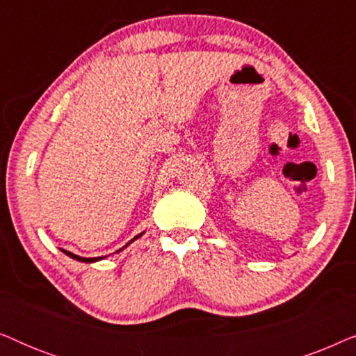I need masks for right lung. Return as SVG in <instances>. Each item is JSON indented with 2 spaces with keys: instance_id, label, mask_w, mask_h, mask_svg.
Instances as JSON below:
<instances>
[{
  "instance_id": "right-lung-1",
  "label": "right lung",
  "mask_w": 356,
  "mask_h": 356,
  "mask_svg": "<svg viewBox=\"0 0 356 356\" xmlns=\"http://www.w3.org/2000/svg\"><path fill=\"white\" fill-rule=\"evenodd\" d=\"M143 233H144V232H143ZM143 233H139L138 236H134L133 240H131L129 243H133L134 240H138V238H139L140 235H143ZM129 243H128V245H129ZM128 245H126V246H128ZM126 246H124V248H126ZM121 250H123V248H121ZM121 250H120V251H121ZM61 251L65 252V254L70 256V257H72V259H76V261H81V262H95V261H100V259H104V257H81V256H77V254H72V252L66 251V250H61Z\"/></svg>"
}]
</instances>
